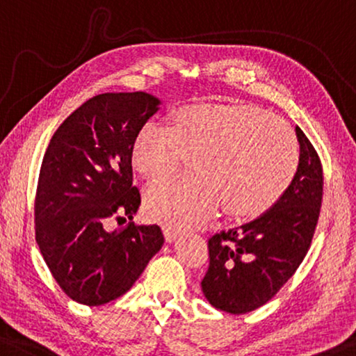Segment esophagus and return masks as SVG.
Returning <instances> with one entry per match:
<instances>
[{
  "label": "esophagus",
  "mask_w": 356,
  "mask_h": 356,
  "mask_svg": "<svg viewBox=\"0 0 356 356\" xmlns=\"http://www.w3.org/2000/svg\"><path fill=\"white\" fill-rule=\"evenodd\" d=\"M163 231H164V238H165V241H168V243H172V241L179 236V229H177V227L164 226Z\"/></svg>",
  "instance_id": "esophagus-1"
}]
</instances>
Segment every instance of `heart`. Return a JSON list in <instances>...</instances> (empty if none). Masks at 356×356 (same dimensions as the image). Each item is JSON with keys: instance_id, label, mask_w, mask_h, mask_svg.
<instances>
[{"instance_id": "b5f03b06", "label": "heart", "mask_w": 356, "mask_h": 356, "mask_svg": "<svg viewBox=\"0 0 356 356\" xmlns=\"http://www.w3.org/2000/svg\"><path fill=\"white\" fill-rule=\"evenodd\" d=\"M192 156L188 177L149 186V218L174 227L202 222L221 205L238 220L267 211L300 169L296 135L280 118L250 104H187L170 127L148 122L131 145V165L146 181L164 177Z\"/></svg>"}]
</instances>
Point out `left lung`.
<instances>
[{"label": "left lung", "instance_id": "obj_1", "mask_svg": "<svg viewBox=\"0 0 356 356\" xmlns=\"http://www.w3.org/2000/svg\"><path fill=\"white\" fill-rule=\"evenodd\" d=\"M300 169L280 200L255 220L208 241L202 291L211 306L245 314L272 300L306 257L322 203L321 159L296 127Z\"/></svg>", "mask_w": 356, "mask_h": 356}]
</instances>
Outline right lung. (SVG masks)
Returning <instances> with one entry per match:
<instances>
[{"mask_svg": "<svg viewBox=\"0 0 356 356\" xmlns=\"http://www.w3.org/2000/svg\"><path fill=\"white\" fill-rule=\"evenodd\" d=\"M161 101L146 92H106L76 108L51 136L35 195V239L61 290L86 306L125 295L164 244L158 225L106 231L138 211L131 145Z\"/></svg>", "mask_w": 356, "mask_h": 356, "instance_id": "obj_1", "label": "right lung"}]
</instances>
